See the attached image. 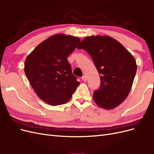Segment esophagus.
Wrapping results in <instances>:
<instances>
[{"label": "esophagus", "mask_w": 154, "mask_h": 154, "mask_svg": "<svg viewBox=\"0 0 154 154\" xmlns=\"http://www.w3.org/2000/svg\"><path fill=\"white\" fill-rule=\"evenodd\" d=\"M82 80H83V81H84V82H86V81H87V76H86L85 75L83 76L82 77Z\"/></svg>", "instance_id": "1"}]
</instances>
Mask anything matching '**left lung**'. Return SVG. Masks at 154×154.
<instances>
[{"label":"left lung","instance_id":"1","mask_svg":"<svg viewBox=\"0 0 154 154\" xmlns=\"http://www.w3.org/2000/svg\"><path fill=\"white\" fill-rule=\"evenodd\" d=\"M90 54L100 74L101 84L93 100L105 109L116 108L127 98L137 71L132 54L118 41L109 36H91L77 47Z\"/></svg>","mask_w":154,"mask_h":154}]
</instances>
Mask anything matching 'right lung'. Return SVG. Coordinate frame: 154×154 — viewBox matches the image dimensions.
Wrapping results in <instances>:
<instances>
[{
  "instance_id": "obj_1",
  "label": "right lung",
  "mask_w": 154,
  "mask_h": 154,
  "mask_svg": "<svg viewBox=\"0 0 154 154\" xmlns=\"http://www.w3.org/2000/svg\"><path fill=\"white\" fill-rule=\"evenodd\" d=\"M80 42L71 35H54L25 60L24 72L31 85L39 98L50 105L66 103L80 84L67 60Z\"/></svg>"
}]
</instances>
